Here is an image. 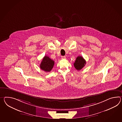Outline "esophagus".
Segmentation results:
<instances>
[{
    "label": "esophagus",
    "instance_id": "obj_1",
    "mask_svg": "<svg viewBox=\"0 0 122 122\" xmlns=\"http://www.w3.org/2000/svg\"><path fill=\"white\" fill-rule=\"evenodd\" d=\"M66 58V57L65 56H61V59H62V60L65 59Z\"/></svg>",
    "mask_w": 122,
    "mask_h": 122
}]
</instances>
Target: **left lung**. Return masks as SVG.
<instances>
[{
    "mask_svg": "<svg viewBox=\"0 0 122 122\" xmlns=\"http://www.w3.org/2000/svg\"><path fill=\"white\" fill-rule=\"evenodd\" d=\"M86 64V61L83 57L78 56L77 57L75 62L74 63V67L78 71L81 70L84 67Z\"/></svg>",
    "mask_w": 122,
    "mask_h": 122,
    "instance_id": "obj_1",
    "label": "left lung"
}]
</instances>
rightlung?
I'll return each instance as SVG.
<instances>
[{
  "instance_id": "add662e5",
  "label": "right lung",
  "mask_w": 122,
  "mask_h": 122,
  "mask_svg": "<svg viewBox=\"0 0 122 122\" xmlns=\"http://www.w3.org/2000/svg\"><path fill=\"white\" fill-rule=\"evenodd\" d=\"M54 61L49 57L45 56L40 65L41 69L45 71L50 72L53 67Z\"/></svg>"
}]
</instances>
